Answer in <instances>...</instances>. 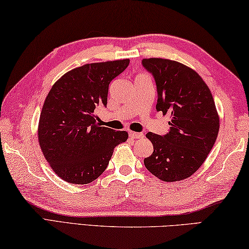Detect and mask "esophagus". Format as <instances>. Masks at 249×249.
Instances as JSON below:
<instances>
[{
    "label": "esophagus",
    "mask_w": 249,
    "mask_h": 249,
    "mask_svg": "<svg viewBox=\"0 0 249 249\" xmlns=\"http://www.w3.org/2000/svg\"><path fill=\"white\" fill-rule=\"evenodd\" d=\"M128 135H129L130 138H134V139H139V138H142L143 137L142 134L136 133V132H129Z\"/></svg>",
    "instance_id": "esophagus-1"
}]
</instances>
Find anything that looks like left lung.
Instances as JSON below:
<instances>
[{
    "label": "left lung",
    "mask_w": 249,
    "mask_h": 249,
    "mask_svg": "<svg viewBox=\"0 0 249 249\" xmlns=\"http://www.w3.org/2000/svg\"><path fill=\"white\" fill-rule=\"evenodd\" d=\"M158 90L157 111L170 115V132L148 133L153 144L143 163L163 182H178L200 168L218 137L220 119L213 97L197 71L168 58H143Z\"/></svg>",
    "instance_id": "8db88e82"
}]
</instances>
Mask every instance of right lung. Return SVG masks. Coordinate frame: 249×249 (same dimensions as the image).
Instances as JSON below:
<instances>
[{"label": "right lung", "instance_id": "1", "mask_svg": "<svg viewBox=\"0 0 249 249\" xmlns=\"http://www.w3.org/2000/svg\"><path fill=\"white\" fill-rule=\"evenodd\" d=\"M129 64L125 60L85 64L67 71L44 100L38 140L44 158L58 178L89 184L106 171L114 148L128 138L125 130L98 123L94 110L107 106L109 85Z\"/></svg>", "mask_w": 249, "mask_h": 249}]
</instances>
